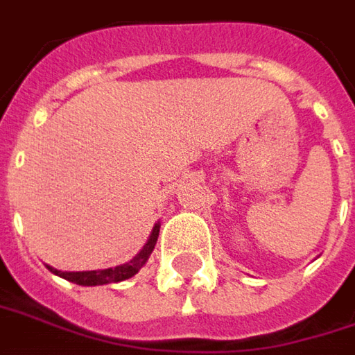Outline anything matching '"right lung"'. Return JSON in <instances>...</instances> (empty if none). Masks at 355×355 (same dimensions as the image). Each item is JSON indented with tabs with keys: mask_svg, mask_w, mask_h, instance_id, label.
<instances>
[{
	"mask_svg": "<svg viewBox=\"0 0 355 355\" xmlns=\"http://www.w3.org/2000/svg\"><path fill=\"white\" fill-rule=\"evenodd\" d=\"M158 232H160V224H154L153 232H150V238L145 243V248L141 249L129 263L125 265L114 266V268H104V270H83V272H61L58 268H50V272L61 276L65 280H69L73 284L79 286H102V284H114V282H123L127 278L135 276L153 253L154 245H156V239H158Z\"/></svg>",
	"mask_w": 355,
	"mask_h": 355,
	"instance_id": "add662e5",
	"label": "right lung"
}]
</instances>
